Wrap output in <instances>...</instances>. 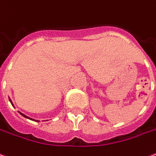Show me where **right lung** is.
<instances>
[{
  "mask_svg": "<svg viewBox=\"0 0 156 156\" xmlns=\"http://www.w3.org/2000/svg\"><path fill=\"white\" fill-rule=\"evenodd\" d=\"M9 101H10V102L12 103V101H11V100H10V99H9ZM19 113H20V114H21V115H22V116H24V117H26V118H29V119H30V120H34V119H32V118H30V117H29V116H25L24 114H23V113H21V112H19Z\"/></svg>",
  "mask_w": 156,
  "mask_h": 156,
  "instance_id": "right-lung-1",
  "label": "right lung"
}]
</instances>
